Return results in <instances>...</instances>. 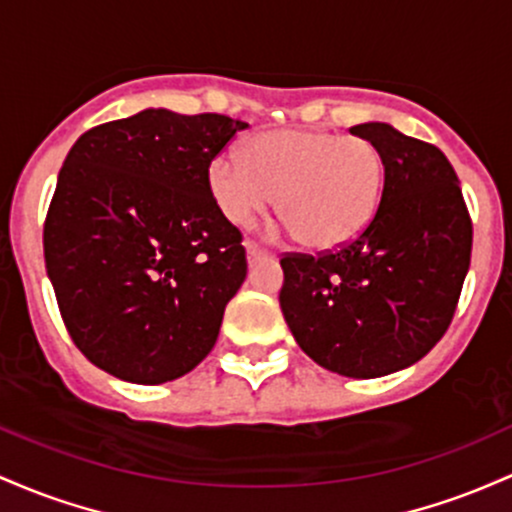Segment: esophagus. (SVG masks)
<instances>
[{
    "label": "esophagus",
    "instance_id": "34e87169",
    "mask_svg": "<svg viewBox=\"0 0 512 512\" xmlns=\"http://www.w3.org/2000/svg\"><path fill=\"white\" fill-rule=\"evenodd\" d=\"M266 249H261V246L254 244V241H246V258H249V263H256V261H263V258H268Z\"/></svg>",
    "mask_w": 512,
    "mask_h": 512
}]
</instances>
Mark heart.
<instances>
[{
	"label": "heart",
	"instance_id": "heart-1",
	"mask_svg": "<svg viewBox=\"0 0 512 512\" xmlns=\"http://www.w3.org/2000/svg\"><path fill=\"white\" fill-rule=\"evenodd\" d=\"M210 188L239 227L254 225L280 195L290 232L314 249H336L363 234L380 208L384 159L367 137L275 130L246 142L241 159L217 157Z\"/></svg>",
	"mask_w": 512,
	"mask_h": 512
}]
</instances>
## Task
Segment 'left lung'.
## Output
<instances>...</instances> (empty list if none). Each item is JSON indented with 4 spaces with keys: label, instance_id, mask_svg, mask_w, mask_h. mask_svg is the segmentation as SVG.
Masks as SVG:
<instances>
[{
    "label": "left lung",
    "instance_id": "8db88e82",
    "mask_svg": "<svg viewBox=\"0 0 512 512\" xmlns=\"http://www.w3.org/2000/svg\"><path fill=\"white\" fill-rule=\"evenodd\" d=\"M350 132L382 152L380 208L338 249L283 254L280 309L314 363L372 380L418 363L445 336L472 258V217L438 147L387 123Z\"/></svg>",
    "mask_w": 512,
    "mask_h": 512
}]
</instances>
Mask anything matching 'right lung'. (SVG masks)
Instances as JSON below:
<instances>
[{
	"label": "right lung",
	"mask_w": 512,
	"mask_h": 512,
	"mask_svg": "<svg viewBox=\"0 0 512 512\" xmlns=\"http://www.w3.org/2000/svg\"><path fill=\"white\" fill-rule=\"evenodd\" d=\"M249 128L147 108L86 130L57 176L43 251L62 321L96 367L162 384L210 353L246 278L210 164Z\"/></svg>",
	"instance_id": "right-lung-1"
}]
</instances>
